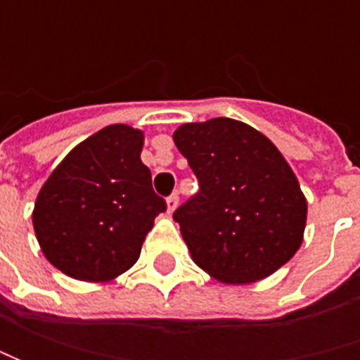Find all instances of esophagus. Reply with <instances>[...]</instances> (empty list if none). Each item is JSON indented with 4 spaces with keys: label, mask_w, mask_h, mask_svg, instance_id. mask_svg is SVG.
Listing matches in <instances>:
<instances>
[{
    "label": "esophagus",
    "mask_w": 360,
    "mask_h": 360,
    "mask_svg": "<svg viewBox=\"0 0 360 360\" xmlns=\"http://www.w3.org/2000/svg\"><path fill=\"white\" fill-rule=\"evenodd\" d=\"M176 208H178V194H172V196L166 200V210H168V214H172Z\"/></svg>",
    "instance_id": "34e87169"
}]
</instances>
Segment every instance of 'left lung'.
I'll list each match as a JSON object with an SVG mask.
<instances>
[{
	"label": "left lung",
	"instance_id": "8db88e82",
	"mask_svg": "<svg viewBox=\"0 0 360 360\" xmlns=\"http://www.w3.org/2000/svg\"><path fill=\"white\" fill-rule=\"evenodd\" d=\"M174 144L200 192L174 212L192 260L222 284H252L302 244L307 198L281 150L252 126L212 118L178 126Z\"/></svg>",
	"mask_w": 360,
	"mask_h": 360
}]
</instances>
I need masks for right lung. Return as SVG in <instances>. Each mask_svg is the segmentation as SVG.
Returning a JSON list of instances; mask_svg holds the SVG:
<instances>
[{"instance_id": "1", "label": "right lung", "mask_w": 360, "mask_h": 360, "mask_svg": "<svg viewBox=\"0 0 360 360\" xmlns=\"http://www.w3.org/2000/svg\"><path fill=\"white\" fill-rule=\"evenodd\" d=\"M144 131L112 124L49 174L32 212L44 256L70 278L110 283L130 270L166 202L142 164Z\"/></svg>"}]
</instances>
